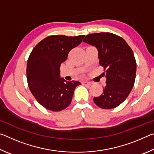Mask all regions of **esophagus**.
<instances>
[{
  "label": "esophagus",
  "instance_id": "34e87169",
  "mask_svg": "<svg viewBox=\"0 0 154 154\" xmlns=\"http://www.w3.org/2000/svg\"><path fill=\"white\" fill-rule=\"evenodd\" d=\"M92 82H83V84H84V85H91V84H92Z\"/></svg>",
  "mask_w": 154,
  "mask_h": 154
}]
</instances>
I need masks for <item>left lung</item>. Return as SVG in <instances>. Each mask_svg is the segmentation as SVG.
Instances as JSON below:
<instances>
[{
	"label": "left lung",
	"mask_w": 154,
	"mask_h": 154,
	"mask_svg": "<svg viewBox=\"0 0 154 154\" xmlns=\"http://www.w3.org/2000/svg\"><path fill=\"white\" fill-rule=\"evenodd\" d=\"M83 41L97 48L99 64L106 70L103 93L94 97V102L102 109L117 107L134 86L137 62L133 51L124 38L111 32L90 34Z\"/></svg>",
	"instance_id": "left-lung-1"
}]
</instances>
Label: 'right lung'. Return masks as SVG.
Wrapping results in <instances>:
<instances>
[{
	"mask_svg": "<svg viewBox=\"0 0 154 154\" xmlns=\"http://www.w3.org/2000/svg\"><path fill=\"white\" fill-rule=\"evenodd\" d=\"M85 35L49 36L36 45L28 57V85L37 102L53 111L66 109L71 103L78 81L60 78V65L69 51L82 43Z\"/></svg>",
	"mask_w": 154,
	"mask_h": 154,
	"instance_id": "1",
	"label": "right lung"
}]
</instances>
